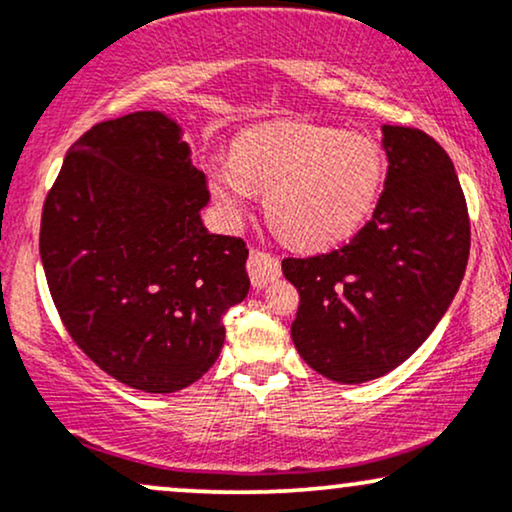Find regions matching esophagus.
I'll use <instances>...</instances> for the list:
<instances>
[{
  "mask_svg": "<svg viewBox=\"0 0 512 512\" xmlns=\"http://www.w3.org/2000/svg\"><path fill=\"white\" fill-rule=\"evenodd\" d=\"M248 274L252 279V286L264 288L281 276V262L272 252L264 250H250L248 257Z\"/></svg>",
  "mask_w": 512,
  "mask_h": 512,
  "instance_id": "obj_1",
  "label": "esophagus"
}]
</instances>
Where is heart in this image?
<instances>
[{
	"label": "heart",
	"mask_w": 512,
	"mask_h": 512,
	"mask_svg": "<svg viewBox=\"0 0 512 512\" xmlns=\"http://www.w3.org/2000/svg\"><path fill=\"white\" fill-rule=\"evenodd\" d=\"M384 150L365 133L281 123L245 133L233 159H214L209 188L236 217L264 195L269 224L300 250L343 243L365 226L384 188Z\"/></svg>",
	"instance_id": "b5f03b06"
}]
</instances>
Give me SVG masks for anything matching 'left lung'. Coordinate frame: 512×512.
Wrapping results in <instances>:
<instances>
[{
  "mask_svg": "<svg viewBox=\"0 0 512 512\" xmlns=\"http://www.w3.org/2000/svg\"><path fill=\"white\" fill-rule=\"evenodd\" d=\"M389 157L372 219L338 250L286 257L298 353L341 384L384 377L427 341L458 293L470 217L451 157L420 128L384 126Z\"/></svg>",
  "mask_w": 512,
  "mask_h": 512,
  "instance_id": "1",
  "label": "left lung"
}]
</instances>
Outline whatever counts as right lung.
Listing matches in <instances>:
<instances>
[{"label": "right lung", "mask_w": 512, "mask_h": 512, "mask_svg": "<svg viewBox=\"0 0 512 512\" xmlns=\"http://www.w3.org/2000/svg\"><path fill=\"white\" fill-rule=\"evenodd\" d=\"M207 202L205 174L162 112L92 126L47 193L40 257L61 322L131 389L200 379L224 346V315L250 291L248 248L202 226Z\"/></svg>", "instance_id": "obj_1"}]
</instances>
